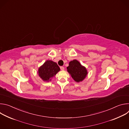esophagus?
<instances>
[{"label":"esophagus","mask_w":129,"mask_h":129,"mask_svg":"<svg viewBox=\"0 0 129 129\" xmlns=\"http://www.w3.org/2000/svg\"><path fill=\"white\" fill-rule=\"evenodd\" d=\"M60 69L61 70H64V67L63 66H60Z\"/></svg>","instance_id":"esophagus-1"}]
</instances>
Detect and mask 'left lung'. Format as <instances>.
Listing matches in <instances>:
<instances>
[{
  "mask_svg": "<svg viewBox=\"0 0 129 129\" xmlns=\"http://www.w3.org/2000/svg\"><path fill=\"white\" fill-rule=\"evenodd\" d=\"M67 69L71 77L77 82L82 81L87 75L86 68L82 66L80 62L76 60L70 61Z\"/></svg>",
  "mask_w": 129,
  "mask_h": 129,
  "instance_id": "1",
  "label": "left lung"
}]
</instances>
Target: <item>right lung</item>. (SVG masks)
Returning <instances> with one entry per match:
<instances>
[{
  "label": "right lung",
  "instance_id": "obj_1",
  "mask_svg": "<svg viewBox=\"0 0 129 129\" xmlns=\"http://www.w3.org/2000/svg\"><path fill=\"white\" fill-rule=\"evenodd\" d=\"M60 70V68L56 63L47 60L39 68V76L44 81L48 82Z\"/></svg>",
  "mask_w": 129,
  "mask_h": 129
}]
</instances>
